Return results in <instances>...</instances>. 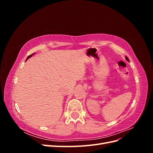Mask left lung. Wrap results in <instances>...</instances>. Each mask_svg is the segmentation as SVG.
<instances>
[{
  "instance_id": "obj_1",
  "label": "left lung",
  "mask_w": 153,
  "mask_h": 153,
  "mask_svg": "<svg viewBox=\"0 0 153 153\" xmlns=\"http://www.w3.org/2000/svg\"><path fill=\"white\" fill-rule=\"evenodd\" d=\"M125 58H126V60H127V61H128V62H129V59H128V57H126H126H125Z\"/></svg>"
}]
</instances>
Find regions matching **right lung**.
<instances>
[{"mask_svg": "<svg viewBox=\"0 0 153 153\" xmlns=\"http://www.w3.org/2000/svg\"><path fill=\"white\" fill-rule=\"evenodd\" d=\"M33 54H34V53H32V54H31V55H29V56H28V57H27V59H26V61H27V59H29V58H30V57H32V55H33Z\"/></svg>", "mask_w": 153, "mask_h": 153, "instance_id": "obj_1", "label": "right lung"}]
</instances>
